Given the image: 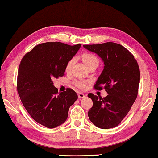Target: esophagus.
Instances as JSON below:
<instances>
[{"label": "esophagus", "mask_w": 158, "mask_h": 158, "mask_svg": "<svg viewBox=\"0 0 158 158\" xmlns=\"http://www.w3.org/2000/svg\"><path fill=\"white\" fill-rule=\"evenodd\" d=\"M85 97V95L82 93H78V98H84Z\"/></svg>", "instance_id": "esophagus-1"}]
</instances>
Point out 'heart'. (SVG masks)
<instances>
[{
  "label": "heart",
  "mask_w": 158,
  "mask_h": 158,
  "mask_svg": "<svg viewBox=\"0 0 158 158\" xmlns=\"http://www.w3.org/2000/svg\"><path fill=\"white\" fill-rule=\"evenodd\" d=\"M81 58L82 60L84 61V63L85 64V65H86L88 68H89L90 65H94V64H98V65L99 64V60L98 57L92 53H84L81 55ZM74 61H75V58H72L71 59L69 60L68 62L67 63L65 66V71L67 73H69V72L71 71V69L73 68V66L74 63ZM74 85L80 89H84L85 88V85H86V82L82 81V80H77V81H74Z\"/></svg>",
  "instance_id": "1"
}]
</instances>
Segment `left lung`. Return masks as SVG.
Wrapping results in <instances>:
<instances>
[{
  "instance_id": "1",
  "label": "left lung",
  "mask_w": 158,
  "mask_h": 158,
  "mask_svg": "<svg viewBox=\"0 0 158 158\" xmlns=\"http://www.w3.org/2000/svg\"><path fill=\"white\" fill-rule=\"evenodd\" d=\"M85 49L102 59L105 68L94 85L95 90L105 89L108 95L98 97L89 93L93 106L90 121L101 129L118 125L126 116L137 97L140 70L134 56L122 45L114 42L85 44Z\"/></svg>"
}]
</instances>
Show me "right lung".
<instances>
[{
	"label": "right lung",
	"instance_id": "obj_1",
	"mask_svg": "<svg viewBox=\"0 0 158 158\" xmlns=\"http://www.w3.org/2000/svg\"><path fill=\"white\" fill-rule=\"evenodd\" d=\"M81 44L49 42L26 53L19 67L17 89L23 106L33 119L48 128L63 124L69 106L78 96L72 89L58 93L53 79L65 75V66Z\"/></svg>",
	"mask_w": 158,
	"mask_h": 158
}]
</instances>
